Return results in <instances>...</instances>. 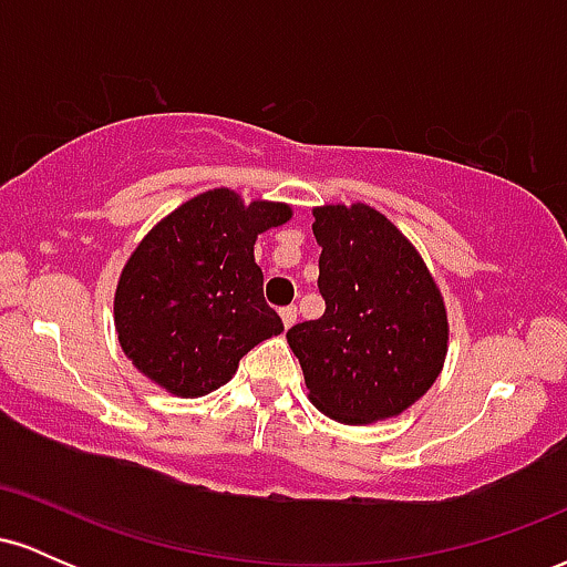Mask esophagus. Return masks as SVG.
<instances>
[{"mask_svg":"<svg viewBox=\"0 0 567 567\" xmlns=\"http://www.w3.org/2000/svg\"><path fill=\"white\" fill-rule=\"evenodd\" d=\"M279 317H282L285 328H292V324H296V320H298V309H296V306H285V309H279Z\"/></svg>","mask_w":567,"mask_h":567,"instance_id":"obj_1","label":"esophagus"}]
</instances>
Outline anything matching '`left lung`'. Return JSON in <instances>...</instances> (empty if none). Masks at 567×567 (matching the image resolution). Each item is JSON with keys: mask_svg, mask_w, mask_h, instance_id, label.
<instances>
[{"mask_svg": "<svg viewBox=\"0 0 567 567\" xmlns=\"http://www.w3.org/2000/svg\"><path fill=\"white\" fill-rule=\"evenodd\" d=\"M311 229L322 247L324 315L288 330L309 400L341 424L400 415L445 362L440 288L415 247L373 207H317Z\"/></svg>", "mask_w": 567, "mask_h": 567, "instance_id": "8db88e82", "label": "left lung"}]
</instances>
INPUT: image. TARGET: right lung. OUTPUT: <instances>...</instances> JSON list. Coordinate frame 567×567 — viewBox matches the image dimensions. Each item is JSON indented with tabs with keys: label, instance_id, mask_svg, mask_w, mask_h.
Segmentation results:
<instances>
[{
	"label": "right lung",
	"instance_id": "1",
	"mask_svg": "<svg viewBox=\"0 0 567 567\" xmlns=\"http://www.w3.org/2000/svg\"><path fill=\"white\" fill-rule=\"evenodd\" d=\"M285 220L288 205H245L229 188H213L143 237L114 298L122 351L143 375L178 396L210 394L247 351L282 333L252 245Z\"/></svg>",
	"mask_w": 567,
	"mask_h": 567
}]
</instances>
